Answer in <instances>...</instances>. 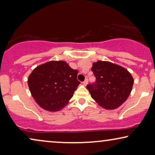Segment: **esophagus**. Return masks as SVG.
I'll return each instance as SVG.
<instances>
[{
	"label": "esophagus",
	"mask_w": 155,
	"mask_h": 155,
	"mask_svg": "<svg viewBox=\"0 0 155 155\" xmlns=\"http://www.w3.org/2000/svg\"><path fill=\"white\" fill-rule=\"evenodd\" d=\"M87 82H88V80L87 79H85V80H84V81L82 82V84H83L84 86H86L87 84Z\"/></svg>",
	"instance_id": "1"
}]
</instances>
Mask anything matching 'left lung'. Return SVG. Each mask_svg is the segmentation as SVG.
Here are the masks:
<instances>
[{
    "label": "left lung",
    "mask_w": 155,
    "mask_h": 155,
    "mask_svg": "<svg viewBox=\"0 0 155 155\" xmlns=\"http://www.w3.org/2000/svg\"><path fill=\"white\" fill-rule=\"evenodd\" d=\"M96 82L87 88L91 97L106 109H115L127 100L132 90L133 76L124 67L109 61H98L92 64Z\"/></svg>",
    "instance_id": "obj_1"
}]
</instances>
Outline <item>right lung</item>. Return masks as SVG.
Instances as JSON below:
<instances>
[{
	"instance_id": "add662e5",
	"label": "right lung",
	"mask_w": 155,
	"mask_h": 155,
	"mask_svg": "<svg viewBox=\"0 0 155 155\" xmlns=\"http://www.w3.org/2000/svg\"><path fill=\"white\" fill-rule=\"evenodd\" d=\"M78 73L65 61H48L37 66L29 75V90L42 109L58 111L68 104L80 83Z\"/></svg>"
}]
</instances>
